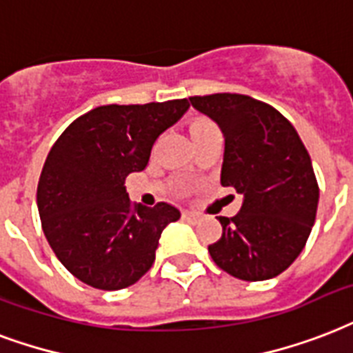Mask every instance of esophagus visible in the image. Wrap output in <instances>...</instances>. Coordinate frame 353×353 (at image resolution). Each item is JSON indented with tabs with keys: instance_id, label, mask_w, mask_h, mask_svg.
<instances>
[{
	"instance_id": "1",
	"label": "esophagus",
	"mask_w": 353,
	"mask_h": 353,
	"mask_svg": "<svg viewBox=\"0 0 353 353\" xmlns=\"http://www.w3.org/2000/svg\"><path fill=\"white\" fill-rule=\"evenodd\" d=\"M184 219H188V221H199V215L196 214H193V212H184Z\"/></svg>"
}]
</instances>
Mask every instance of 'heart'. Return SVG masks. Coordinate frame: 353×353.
<instances>
[{"mask_svg":"<svg viewBox=\"0 0 353 353\" xmlns=\"http://www.w3.org/2000/svg\"><path fill=\"white\" fill-rule=\"evenodd\" d=\"M188 132H190L191 141L195 143V141L202 139L204 136H208V134L217 132V127H215L212 121H208V119H202V117H201V119H193V121L190 123V128H188Z\"/></svg>","mask_w":353,"mask_h":353,"instance_id":"obj_1","label":"heart"}]
</instances>
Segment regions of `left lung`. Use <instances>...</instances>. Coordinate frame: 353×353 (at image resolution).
Segmentation results:
<instances>
[{"label":"left lung","instance_id":"left-lung-1","mask_svg":"<svg viewBox=\"0 0 353 353\" xmlns=\"http://www.w3.org/2000/svg\"><path fill=\"white\" fill-rule=\"evenodd\" d=\"M190 103L219 125L221 185L243 196L239 214L219 217L223 236L208 252L234 278H274L299 258L315 223L319 185L310 154L293 125L261 101L214 94Z\"/></svg>","mask_w":353,"mask_h":353}]
</instances>
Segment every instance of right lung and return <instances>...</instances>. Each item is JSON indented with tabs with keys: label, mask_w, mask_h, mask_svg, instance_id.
<instances>
[{
	"label": "right lung",
	"mask_w": 353,
	"mask_h": 353,
	"mask_svg": "<svg viewBox=\"0 0 353 353\" xmlns=\"http://www.w3.org/2000/svg\"><path fill=\"white\" fill-rule=\"evenodd\" d=\"M190 108L188 99L97 106L65 128L38 180L42 230L59 261L86 285L128 288L154 263L179 208L132 206L125 179L147 168L152 143Z\"/></svg>",
	"instance_id": "1"
}]
</instances>
